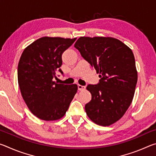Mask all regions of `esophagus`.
I'll return each mask as SVG.
<instances>
[{
    "label": "esophagus",
    "instance_id": "esophagus-1",
    "mask_svg": "<svg viewBox=\"0 0 156 156\" xmlns=\"http://www.w3.org/2000/svg\"><path fill=\"white\" fill-rule=\"evenodd\" d=\"M78 90L79 91H83L84 89H85V87L83 86V85H80V84H78Z\"/></svg>",
    "mask_w": 156,
    "mask_h": 156
}]
</instances>
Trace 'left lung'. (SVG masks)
<instances>
[{"label":"left lung","mask_w":156,"mask_h":156,"mask_svg":"<svg viewBox=\"0 0 156 156\" xmlns=\"http://www.w3.org/2000/svg\"><path fill=\"white\" fill-rule=\"evenodd\" d=\"M74 47L99 73L97 84H88L91 101L85 105L88 117L97 125L117 122L130 106L138 81L132 50L112 37H80Z\"/></svg>","instance_id":"1"}]
</instances>
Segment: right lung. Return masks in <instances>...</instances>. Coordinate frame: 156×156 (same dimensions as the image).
<instances>
[{
    "instance_id": "add662e5",
    "label": "right lung",
    "mask_w": 156,
    "mask_h": 156,
    "mask_svg": "<svg viewBox=\"0 0 156 156\" xmlns=\"http://www.w3.org/2000/svg\"><path fill=\"white\" fill-rule=\"evenodd\" d=\"M76 40L60 37H42L23 51L18 66L21 95L34 115L46 121L62 118L78 90L77 84L53 81L60 67L62 54Z\"/></svg>"
}]
</instances>
